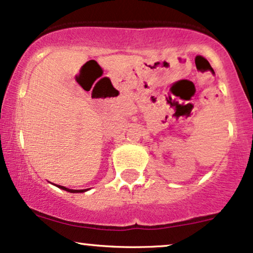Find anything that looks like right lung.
<instances>
[{"mask_svg":"<svg viewBox=\"0 0 253 253\" xmlns=\"http://www.w3.org/2000/svg\"><path fill=\"white\" fill-rule=\"evenodd\" d=\"M58 188H60V189L66 190V191H70V193H83V191H85V190H86V189H84V190H74V189H68V188L63 187V185H58Z\"/></svg>","mask_w":253,"mask_h":253,"instance_id":"right-lung-1","label":"right lung"}]
</instances>
